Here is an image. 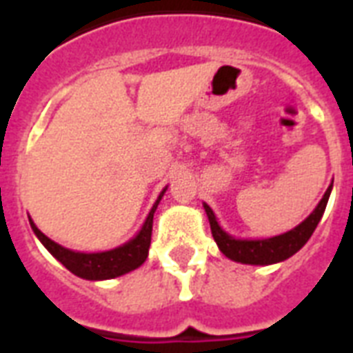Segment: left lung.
I'll list each match as a JSON object with an SVG mask.
<instances>
[{"instance_id": "1", "label": "left lung", "mask_w": 353, "mask_h": 353, "mask_svg": "<svg viewBox=\"0 0 353 353\" xmlns=\"http://www.w3.org/2000/svg\"><path fill=\"white\" fill-rule=\"evenodd\" d=\"M332 187H334V183L330 185L323 199L315 207V210L307 216L306 220L302 221L301 225H296L295 229H291V231L284 232V234L273 236V238H263V240H236L234 236L227 234L221 229L209 205L203 203V207L207 216H209L210 231H212V236H214V241L227 258H231V260L240 263H251V265H269V263L284 262L290 256H293L312 238L315 227L319 225V221H321L324 210H326Z\"/></svg>"}]
</instances>
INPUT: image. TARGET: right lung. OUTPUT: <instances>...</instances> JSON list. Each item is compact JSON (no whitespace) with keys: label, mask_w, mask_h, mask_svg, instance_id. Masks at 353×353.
<instances>
[{"label":"right lung","mask_w":353,"mask_h":353,"mask_svg":"<svg viewBox=\"0 0 353 353\" xmlns=\"http://www.w3.org/2000/svg\"><path fill=\"white\" fill-rule=\"evenodd\" d=\"M166 192V188H163V192L159 194V198L154 203L152 210H150L148 218L144 221V225L141 227V231L137 232L135 238L126 241L124 245L115 247L112 251L104 252H77L65 247L58 245L57 241H52L51 238H47L43 232L34 225V221L30 220V227L34 234L38 236V240L46 245V249L51 252L52 256L57 258L58 262L65 265L73 274L85 280H108L126 274L133 269H137L139 265H143L144 260L148 258L150 241H152V225H154V212L159 205L163 194Z\"/></svg>","instance_id":"obj_1"}]
</instances>
